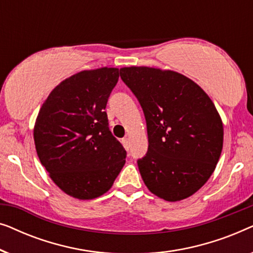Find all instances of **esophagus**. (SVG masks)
<instances>
[{"instance_id": "obj_1", "label": "esophagus", "mask_w": 253, "mask_h": 253, "mask_svg": "<svg viewBox=\"0 0 253 253\" xmlns=\"http://www.w3.org/2000/svg\"><path fill=\"white\" fill-rule=\"evenodd\" d=\"M122 144H123L124 148H126V151H129V148H130V141H129V138H123V139H122Z\"/></svg>"}]
</instances>
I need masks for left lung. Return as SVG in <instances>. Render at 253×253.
Segmentation results:
<instances>
[{"label": "left lung", "instance_id": "obj_1", "mask_svg": "<svg viewBox=\"0 0 253 253\" xmlns=\"http://www.w3.org/2000/svg\"><path fill=\"white\" fill-rule=\"evenodd\" d=\"M139 101L148 150L137 161L147 189L167 202L196 193L219 161L223 124L205 91L184 75L150 67L120 69Z\"/></svg>", "mask_w": 253, "mask_h": 253}]
</instances>
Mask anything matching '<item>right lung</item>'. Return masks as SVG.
<instances>
[{
    "instance_id": "obj_1",
    "label": "right lung",
    "mask_w": 253,
    "mask_h": 253,
    "mask_svg": "<svg viewBox=\"0 0 253 253\" xmlns=\"http://www.w3.org/2000/svg\"><path fill=\"white\" fill-rule=\"evenodd\" d=\"M117 68L84 70L61 82L41 106L33 130L41 165L67 195L88 200L112 188L126 151L105 112Z\"/></svg>"
}]
</instances>
